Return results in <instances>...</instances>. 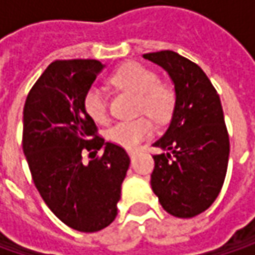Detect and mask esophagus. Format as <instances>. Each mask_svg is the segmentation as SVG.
I'll return each mask as SVG.
<instances>
[{"label":"esophagus","instance_id":"obj_1","mask_svg":"<svg viewBox=\"0 0 255 255\" xmlns=\"http://www.w3.org/2000/svg\"><path fill=\"white\" fill-rule=\"evenodd\" d=\"M134 154H136V152H134V150H129V156H130V159H133V157H134Z\"/></svg>","mask_w":255,"mask_h":255}]
</instances>
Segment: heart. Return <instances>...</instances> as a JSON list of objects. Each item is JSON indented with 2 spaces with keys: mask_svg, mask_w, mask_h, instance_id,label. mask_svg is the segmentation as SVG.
Returning <instances> with one entry per match:
<instances>
[{
  "mask_svg": "<svg viewBox=\"0 0 255 255\" xmlns=\"http://www.w3.org/2000/svg\"><path fill=\"white\" fill-rule=\"evenodd\" d=\"M157 75L144 65L129 62L116 69L109 82L128 92L137 95L139 112L146 113L156 123H166L173 115L176 93L170 85L157 81ZM84 111L93 122L103 123L108 119V105L103 92L92 86L84 95ZM152 123L147 118L121 121L108 130V139L125 149H134L152 134Z\"/></svg>",
  "mask_w": 255,
  "mask_h": 255,
  "instance_id": "heart-1",
  "label": "heart"
}]
</instances>
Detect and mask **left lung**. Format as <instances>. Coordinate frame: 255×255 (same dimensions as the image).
I'll return each instance as SVG.
<instances>
[{"instance_id":"8db88e82","label":"left lung","mask_w":255,"mask_h":255,"mask_svg":"<svg viewBox=\"0 0 255 255\" xmlns=\"http://www.w3.org/2000/svg\"><path fill=\"white\" fill-rule=\"evenodd\" d=\"M169 74L176 105L166 133L153 146V193L169 214L190 219L207 210L227 173L230 140L220 96L200 66L173 51L143 55Z\"/></svg>"}]
</instances>
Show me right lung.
Here are the masks:
<instances>
[{"label": "right lung", "instance_id": "add662e5", "mask_svg": "<svg viewBox=\"0 0 255 255\" xmlns=\"http://www.w3.org/2000/svg\"><path fill=\"white\" fill-rule=\"evenodd\" d=\"M103 65L96 59L55 61L26 96L22 149L35 187L46 206L71 229L93 233L118 214L130 159L98 136L84 111V95ZM98 150L102 156L94 157ZM95 158L83 162L82 154Z\"/></svg>", "mask_w": 255, "mask_h": 255}]
</instances>
